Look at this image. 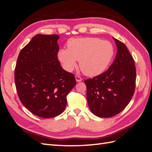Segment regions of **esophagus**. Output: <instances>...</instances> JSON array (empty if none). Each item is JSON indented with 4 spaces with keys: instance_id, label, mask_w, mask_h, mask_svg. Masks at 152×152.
I'll list each match as a JSON object with an SVG mask.
<instances>
[{
    "instance_id": "obj_1",
    "label": "esophagus",
    "mask_w": 152,
    "mask_h": 152,
    "mask_svg": "<svg viewBox=\"0 0 152 152\" xmlns=\"http://www.w3.org/2000/svg\"><path fill=\"white\" fill-rule=\"evenodd\" d=\"M75 78H76V80L77 82H80L82 80V78H81V77L79 76H77V75L75 76Z\"/></svg>"
}]
</instances>
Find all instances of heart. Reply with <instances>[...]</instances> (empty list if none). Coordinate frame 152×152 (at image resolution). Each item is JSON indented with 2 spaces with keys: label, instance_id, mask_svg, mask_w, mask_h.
I'll list each match as a JSON object with an SVG mask.
<instances>
[{
  "label": "heart",
  "instance_id": "obj_1",
  "mask_svg": "<svg viewBox=\"0 0 152 152\" xmlns=\"http://www.w3.org/2000/svg\"><path fill=\"white\" fill-rule=\"evenodd\" d=\"M114 55V46L109 41L87 37L69 40L67 50H60L57 57L66 71H72L76 66V61H79L80 69L83 74L95 76L106 70Z\"/></svg>",
  "mask_w": 152,
  "mask_h": 152
}]
</instances>
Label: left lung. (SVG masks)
Wrapping results in <instances>:
<instances>
[{
  "instance_id": "obj_1",
  "label": "left lung",
  "mask_w": 152,
  "mask_h": 152,
  "mask_svg": "<svg viewBox=\"0 0 152 152\" xmlns=\"http://www.w3.org/2000/svg\"><path fill=\"white\" fill-rule=\"evenodd\" d=\"M115 59L104 72L85 80L90 110L100 118L120 113L133 97L136 82L134 61L127 46L115 38Z\"/></svg>"
}]
</instances>
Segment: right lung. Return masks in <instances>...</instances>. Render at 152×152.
Listing matches in <instances>:
<instances>
[{"instance_id": "obj_1", "label": "right lung", "mask_w": 152, "mask_h": 152, "mask_svg": "<svg viewBox=\"0 0 152 152\" xmlns=\"http://www.w3.org/2000/svg\"><path fill=\"white\" fill-rule=\"evenodd\" d=\"M57 34H38L21 50L15 69V83L21 103L44 118L59 115L66 96L76 85L72 73L61 67Z\"/></svg>"}]
</instances>
